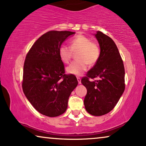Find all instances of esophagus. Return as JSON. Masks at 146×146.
I'll return each mask as SVG.
<instances>
[{"instance_id": "1", "label": "esophagus", "mask_w": 146, "mask_h": 146, "mask_svg": "<svg viewBox=\"0 0 146 146\" xmlns=\"http://www.w3.org/2000/svg\"><path fill=\"white\" fill-rule=\"evenodd\" d=\"M78 82V84H81V78L80 77H77Z\"/></svg>"}]
</instances>
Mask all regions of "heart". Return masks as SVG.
<instances>
[{
    "label": "heart",
    "instance_id": "1",
    "mask_svg": "<svg viewBox=\"0 0 146 146\" xmlns=\"http://www.w3.org/2000/svg\"><path fill=\"white\" fill-rule=\"evenodd\" d=\"M76 53L77 60L74 61L67 67L68 73L80 75L86 70L88 64L94 65L100 56V48L94 42L84 35H78L70 40V47L62 44L59 47L58 54L61 61L68 64L72 57L73 52Z\"/></svg>",
    "mask_w": 146,
    "mask_h": 146
}]
</instances>
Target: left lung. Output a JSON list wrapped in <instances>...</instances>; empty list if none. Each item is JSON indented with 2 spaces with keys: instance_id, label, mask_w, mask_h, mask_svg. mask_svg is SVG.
Segmentation results:
<instances>
[{
  "instance_id": "left-lung-1",
  "label": "left lung",
  "mask_w": 146,
  "mask_h": 146,
  "mask_svg": "<svg viewBox=\"0 0 146 146\" xmlns=\"http://www.w3.org/2000/svg\"><path fill=\"white\" fill-rule=\"evenodd\" d=\"M95 36L100 47V56L81 82L87 89L84 100L86 110L91 115L100 116L112 110L124 92L125 70L113 40L100 31ZM95 77L99 80L89 81Z\"/></svg>"
}]
</instances>
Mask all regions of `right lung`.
<instances>
[{"label": "right lung", "instance_id": "1", "mask_svg": "<svg viewBox=\"0 0 146 146\" xmlns=\"http://www.w3.org/2000/svg\"><path fill=\"white\" fill-rule=\"evenodd\" d=\"M70 31H48L32 46L26 56L22 87L33 106L42 114L56 117L66 110L76 77L65 74L58 49Z\"/></svg>", "mask_w": 146, "mask_h": 146}]
</instances>
